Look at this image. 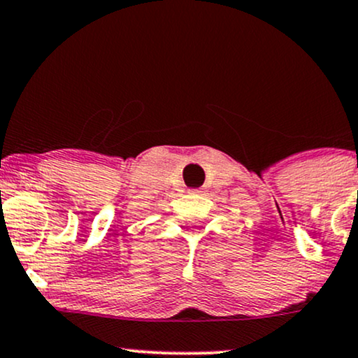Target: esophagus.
<instances>
[{"mask_svg":"<svg viewBox=\"0 0 358 358\" xmlns=\"http://www.w3.org/2000/svg\"><path fill=\"white\" fill-rule=\"evenodd\" d=\"M192 193H203V188H198V190H192Z\"/></svg>","mask_w":358,"mask_h":358,"instance_id":"34e87169","label":"esophagus"}]
</instances>
